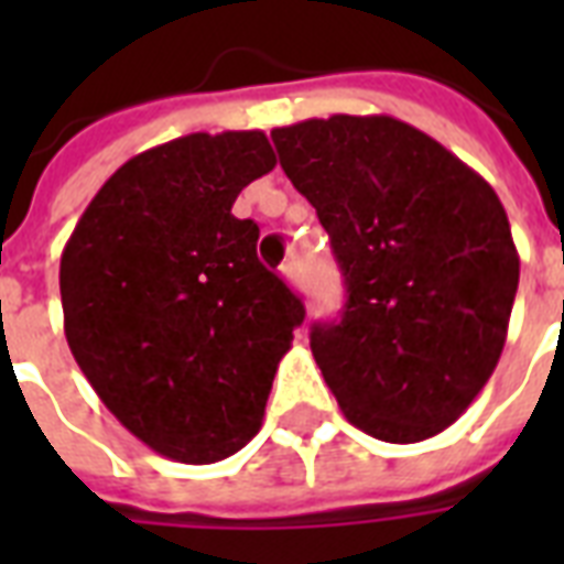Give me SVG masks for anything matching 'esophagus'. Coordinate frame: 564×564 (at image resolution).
Segmentation results:
<instances>
[{
	"mask_svg": "<svg viewBox=\"0 0 564 564\" xmlns=\"http://www.w3.org/2000/svg\"><path fill=\"white\" fill-rule=\"evenodd\" d=\"M281 272H283V278L290 281L292 290H299V283H301V263H299V260H290V263L283 265Z\"/></svg>",
	"mask_w": 564,
	"mask_h": 564,
	"instance_id": "esophagus-1",
	"label": "esophagus"
}]
</instances>
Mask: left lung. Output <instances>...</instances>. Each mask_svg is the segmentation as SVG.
<instances>
[{
	"instance_id": "1",
	"label": "left lung",
	"mask_w": 564,
	"mask_h": 564,
	"mask_svg": "<svg viewBox=\"0 0 564 564\" xmlns=\"http://www.w3.org/2000/svg\"><path fill=\"white\" fill-rule=\"evenodd\" d=\"M272 140L348 292L343 318L310 334L325 383L380 442L436 436L471 406L507 343L521 263L498 193L392 117L304 119Z\"/></svg>"
}]
</instances>
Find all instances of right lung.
<instances>
[{
  "label": "right lung",
  "instance_id": "right-lung-1",
  "mask_svg": "<svg viewBox=\"0 0 564 564\" xmlns=\"http://www.w3.org/2000/svg\"><path fill=\"white\" fill-rule=\"evenodd\" d=\"M263 131L187 134L122 163L61 254L64 334L101 403L175 463L237 454L263 424L304 304L230 207L274 170Z\"/></svg>",
  "mask_w": 564,
  "mask_h": 564
}]
</instances>
